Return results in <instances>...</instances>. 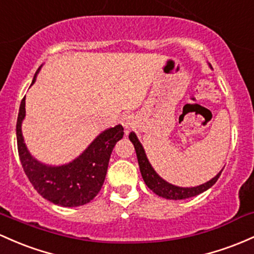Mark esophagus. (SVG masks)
I'll use <instances>...</instances> for the list:
<instances>
[{
	"mask_svg": "<svg viewBox=\"0 0 254 254\" xmlns=\"http://www.w3.org/2000/svg\"><path fill=\"white\" fill-rule=\"evenodd\" d=\"M121 123L125 129H131V127H135V118H133L132 114H124V116L121 118Z\"/></svg>",
	"mask_w": 254,
	"mask_h": 254,
	"instance_id": "34e87169",
	"label": "esophagus"
}]
</instances>
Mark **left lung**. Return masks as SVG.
Wrapping results in <instances>:
<instances>
[{
	"instance_id": "8db88e82",
	"label": "left lung",
	"mask_w": 254,
	"mask_h": 254,
	"mask_svg": "<svg viewBox=\"0 0 254 254\" xmlns=\"http://www.w3.org/2000/svg\"><path fill=\"white\" fill-rule=\"evenodd\" d=\"M130 141L132 142L133 147H135L136 155H137V161L138 165H140V171L143 178L144 183L150 190L154 191L155 194L159 195L161 197H165V199L170 200H182V199H188V197L195 196V195H199L204 193L205 190H207L208 188H211L214 183L217 182L219 176H221L222 171H219V174H217V176H214L212 180H210L208 182L204 183V185H200L196 187H177L171 185V183L166 182L165 180H163L157 172L154 171V169L152 168V165L149 164L148 159H147L146 153H144L143 147H142L141 142L138 141L137 136L135 135V132H130L129 135Z\"/></svg>"
}]
</instances>
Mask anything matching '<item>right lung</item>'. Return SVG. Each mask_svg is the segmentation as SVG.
<instances>
[{
  "mask_svg": "<svg viewBox=\"0 0 254 254\" xmlns=\"http://www.w3.org/2000/svg\"><path fill=\"white\" fill-rule=\"evenodd\" d=\"M40 68L31 85L36 82ZM25 113L24 97L16 121V142L21 165L33 188L44 199L64 207H76L90 202L104 185L111 153L117 142L123 138L124 127L116 125L105 130L79 157L64 165L52 166L37 161L27 150L21 132Z\"/></svg>",
  "mask_w": 254,
  "mask_h": 254,
  "instance_id": "add662e5",
  "label": "right lung"
}]
</instances>
